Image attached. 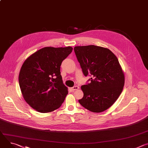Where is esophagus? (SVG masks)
I'll return each mask as SVG.
<instances>
[{
    "label": "esophagus",
    "instance_id": "1",
    "mask_svg": "<svg viewBox=\"0 0 148 148\" xmlns=\"http://www.w3.org/2000/svg\"><path fill=\"white\" fill-rule=\"evenodd\" d=\"M78 89H79V87H78V86H74V87H73L71 88V90H72L73 91H75V90H78Z\"/></svg>",
    "mask_w": 148,
    "mask_h": 148
}]
</instances>
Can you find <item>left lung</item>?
I'll return each mask as SVG.
<instances>
[{
  "label": "left lung",
  "instance_id": "left-lung-1",
  "mask_svg": "<svg viewBox=\"0 0 148 148\" xmlns=\"http://www.w3.org/2000/svg\"><path fill=\"white\" fill-rule=\"evenodd\" d=\"M74 52L84 75H91V82L82 86L79 103L93 112L110 108L121 94L125 75L116 56L108 49L94 45L75 46Z\"/></svg>",
  "mask_w": 148,
  "mask_h": 148
}]
</instances>
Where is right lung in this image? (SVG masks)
Listing matches in <instances>:
<instances>
[{
	"mask_svg": "<svg viewBox=\"0 0 148 148\" xmlns=\"http://www.w3.org/2000/svg\"><path fill=\"white\" fill-rule=\"evenodd\" d=\"M73 51L71 47L42 48L23 62L18 75L21 92L30 106L41 113L61 107L68 94L60 66Z\"/></svg>",
	"mask_w": 148,
	"mask_h": 148,
	"instance_id": "obj_1",
	"label": "right lung"
}]
</instances>
